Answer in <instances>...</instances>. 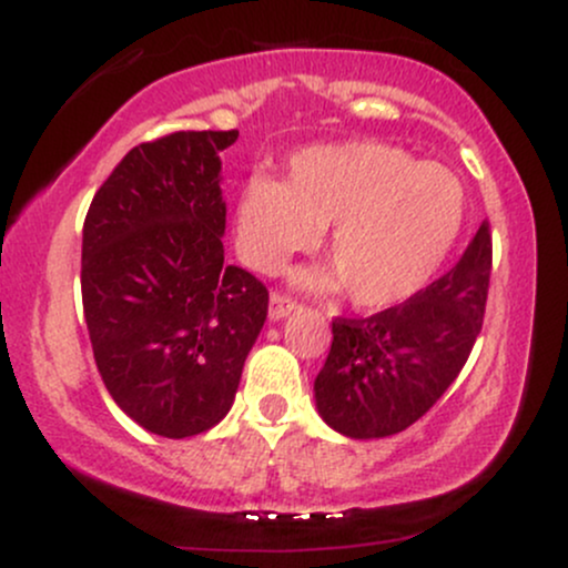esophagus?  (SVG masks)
<instances>
[{"mask_svg":"<svg viewBox=\"0 0 568 568\" xmlns=\"http://www.w3.org/2000/svg\"><path fill=\"white\" fill-rule=\"evenodd\" d=\"M293 310H296V302H293V298L283 296V293H272V296H270V321L272 323L288 317Z\"/></svg>","mask_w":568,"mask_h":568,"instance_id":"34e87169","label":"esophagus"}]
</instances>
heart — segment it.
<instances>
[{"label":"heart","instance_id":"heart-1","mask_svg":"<svg viewBox=\"0 0 568 568\" xmlns=\"http://www.w3.org/2000/svg\"><path fill=\"white\" fill-rule=\"evenodd\" d=\"M462 224L465 189L452 171L389 143L347 141L296 154L288 184L251 175L234 211V243L251 270L277 275L331 226L334 266L296 272L293 283L349 291L357 310L384 312L427 288Z\"/></svg>","mask_w":568,"mask_h":568}]
</instances>
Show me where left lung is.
Masks as SVG:
<instances>
[{
  "mask_svg": "<svg viewBox=\"0 0 568 568\" xmlns=\"http://www.w3.org/2000/svg\"><path fill=\"white\" fill-rule=\"evenodd\" d=\"M491 234L480 224L459 264L406 304L366 321H336L315 379L323 422L355 440L403 433L438 403L480 334Z\"/></svg>",
  "mask_w": 568,
  "mask_h": 568,
  "instance_id": "8db88e82",
  "label": "left lung"
}]
</instances>
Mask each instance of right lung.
<instances>
[{
  "label": "right lung",
  "mask_w": 568,
  "mask_h": 568,
  "mask_svg": "<svg viewBox=\"0 0 568 568\" xmlns=\"http://www.w3.org/2000/svg\"><path fill=\"white\" fill-rule=\"evenodd\" d=\"M237 130L130 149L90 202L82 304L95 366L135 425L192 438L230 414L270 293L224 264L221 152Z\"/></svg>",
  "instance_id": "1"
}]
</instances>
